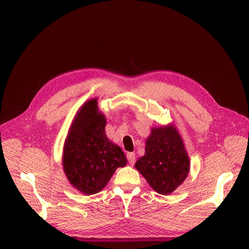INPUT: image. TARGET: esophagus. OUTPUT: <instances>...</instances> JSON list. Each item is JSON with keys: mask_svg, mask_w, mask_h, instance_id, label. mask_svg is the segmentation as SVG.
Wrapping results in <instances>:
<instances>
[{"mask_svg": "<svg viewBox=\"0 0 249 249\" xmlns=\"http://www.w3.org/2000/svg\"><path fill=\"white\" fill-rule=\"evenodd\" d=\"M127 160H128L130 165H133L136 162V154L133 152H128L127 153Z\"/></svg>", "mask_w": 249, "mask_h": 249, "instance_id": "obj_1", "label": "esophagus"}]
</instances>
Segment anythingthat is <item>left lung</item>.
Listing matches in <instances>:
<instances>
[{"label":"left lung","mask_w":249,"mask_h":249,"mask_svg":"<svg viewBox=\"0 0 249 249\" xmlns=\"http://www.w3.org/2000/svg\"><path fill=\"white\" fill-rule=\"evenodd\" d=\"M136 168L160 194L168 195L179 187L189 174L190 160L177 130L171 126L153 128Z\"/></svg>","instance_id":"8db88e82"}]
</instances>
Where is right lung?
Segmentation results:
<instances>
[{"label":"right lung","mask_w":249,"mask_h":249,"mask_svg":"<svg viewBox=\"0 0 249 249\" xmlns=\"http://www.w3.org/2000/svg\"><path fill=\"white\" fill-rule=\"evenodd\" d=\"M106 121L98 112L97 100L88 101L71 126L63 150V170L70 183L85 195L100 192L116 169L127 160L105 134Z\"/></svg>","instance_id":"1"}]
</instances>
